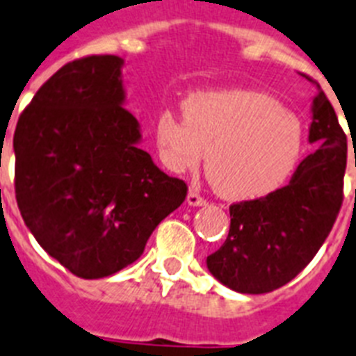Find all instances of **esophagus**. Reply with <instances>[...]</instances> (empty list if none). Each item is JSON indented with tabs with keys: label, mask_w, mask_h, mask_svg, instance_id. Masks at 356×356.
I'll list each match as a JSON object with an SVG mask.
<instances>
[{
	"label": "esophagus",
	"mask_w": 356,
	"mask_h": 356,
	"mask_svg": "<svg viewBox=\"0 0 356 356\" xmlns=\"http://www.w3.org/2000/svg\"><path fill=\"white\" fill-rule=\"evenodd\" d=\"M187 205H191V207H204V205H207V202H205L202 196L198 195V193H195V191H189V195H187Z\"/></svg>",
	"instance_id": "obj_1"
}]
</instances>
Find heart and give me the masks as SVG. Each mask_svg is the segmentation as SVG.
I'll use <instances>...</instances> for the list:
<instances>
[{
	"label": "heart",
	"mask_w": 356,
	"mask_h": 356,
	"mask_svg": "<svg viewBox=\"0 0 356 356\" xmlns=\"http://www.w3.org/2000/svg\"><path fill=\"white\" fill-rule=\"evenodd\" d=\"M184 118L163 111L154 142L172 172L205 161L216 193L227 200L271 195L289 178L302 152L300 120L271 94L254 89L200 90L181 104Z\"/></svg>",
	"instance_id": "obj_1"
}]
</instances>
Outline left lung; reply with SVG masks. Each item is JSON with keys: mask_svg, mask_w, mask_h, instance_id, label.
<instances>
[{"mask_svg": "<svg viewBox=\"0 0 356 356\" xmlns=\"http://www.w3.org/2000/svg\"><path fill=\"white\" fill-rule=\"evenodd\" d=\"M307 140L318 149L300 161L286 187L229 207L227 238L207 257L209 273L229 289L260 295L286 286L330 234L342 205L348 138L324 90L311 104Z\"/></svg>", "mask_w": 356, "mask_h": 356, "instance_id": "left-lung-1", "label": "left lung"}]
</instances>
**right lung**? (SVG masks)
Instances as JSON below:
<instances>
[{"label":"right lung","instance_id":"obj_1","mask_svg":"<svg viewBox=\"0 0 356 356\" xmlns=\"http://www.w3.org/2000/svg\"><path fill=\"white\" fill-rule=\"evenodd\" d=\"M122 69L120 56L70 61L41 85L14 132L23 222L54 260L87 280L136 262L187 196V185L140 147Z\"/></svg>","mask_w":356,"mask_h":356}]
</instances>
